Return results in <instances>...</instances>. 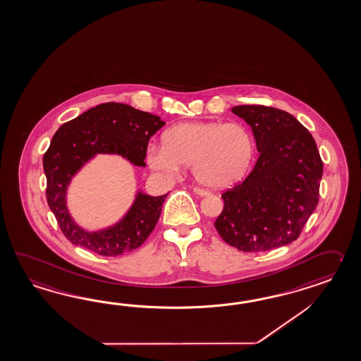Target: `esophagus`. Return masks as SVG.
I'll return each instance as SVG.
<instances>
[{
  "label": "esophagus",
  "instance_id": "34e87169",
  "mask_svg": "<svg viewBox=\"0 0 361 361\" xmlns=\"http://www.w3.org/2000/svg\"><path fill=\"white\" fill-rule=\"evenodd\" d=\"M193 192L197 194V195H200V197H206V195H209V194H210L207 190L201 189V188H193Z\"/></svg>",
  "mask_w": 361,
  "mask_h": 361
}]
</instances>
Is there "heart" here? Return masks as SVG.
Here are the masks:
<instances>
[{"mask_svg": "<svg viewBox=\"0 0 361 361\" xmlns=\"http://www.w3.org/2000/svg\"><path fill=\"white\" fill-rule=\"evenodd\" d=\"M163 146L147 149L151 169L173 176L180 167H190L198 183L210 188H229L245 177L255 155V140L241 123L194 121L171 126Z\"/></svg>", "mask_w": 361, "mask_h": 361, "instance_id": "heart-1", "label": "heart"}]
</instances>
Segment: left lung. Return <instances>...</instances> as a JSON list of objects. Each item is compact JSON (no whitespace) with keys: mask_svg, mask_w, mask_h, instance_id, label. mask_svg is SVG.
Segmentation results:
<instances>
[{"mask_svg":"<svg viewBox=\"0 0 361 361\" xmlns=\"http://www.w3.org/2000/svg\"><path fill=\"white\" fill-rule=\"evenodd\" d=\"M259 152L241 184L221 194L224 209L214 223L221 238L243 252L288 245L316 210L324 164L316 141L298 118L264 106H238Z\"/></svg>","mask_w":361,"mask_h":361,"instance_id":"1","label":"left lung"}]
</instances>
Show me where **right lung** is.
Returning a JSON list of instances; mask_svg holds the SVG:
<instances>
[{"label": "right lung", "mask_w": 361, "mask_h": 361, "mask_svg": "<svg viewBox=\"0 0 361 361\" xmlns=\"http://www.w3.org/2000/svg\"><path fill=\"white\" fill-rule=\"evenodd\" d=\"M159 116L123 103L90 108L54 133L43 158L47 201L63 235L74 245L94 253L117 257L132 252L149 238L158 223L167 194L152 197L137 190L121 219L104 228H83L68 207L73 178L99 154L118 155L133 166L146 167L143 159L149 138L164 125Z\"/></svg>", "instance_id": "add662e5"}]
</instances>
